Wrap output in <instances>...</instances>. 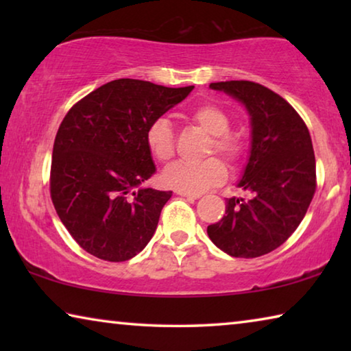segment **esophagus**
Listing matches in <instances>:
<instances>
[{"label":"esophagus","mask_w":351,"mask_h":351,"mask_svg":"<svg viewBox=\"0 0 351 351\" xmlns=\"http://www.w3.org/2000/svg\"><path fill=\"white\" fill-rule=\"evenodd\" d=\"M180 197H184V198H189V199H198L201 195L199 193H187V192H176Z\"/></svg>","instance_id":"esophagus-1"}]
</instances>
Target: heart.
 <instances>
[{
	"mask_svg": "<svg viewBox=\"0 0 351 351\" xmlns=\"http://www.w3.org/2000/svg\"><path fill=\"white\" fill-rule=\"evenodd\" d=\"M192 121L212 134L207 153H219L229 164H237L243 156L245 147L239 136L229 133L230 121L226 112L215 105H201L192 111ZM145 142L150 153L159 161H169L175 154V132L165 117L153 121L147 128ZM228 170L218 158H207L204 161L175 162L164 171V182L178 192L199 193L209 187L221 184Z\"/></svg>",
	"mask_w": 351,
	"mask_h": 351,
	"instance_id": "1",
	"label": "heart"
}]
</instances>
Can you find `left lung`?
<instances>
[{"label":"left lung","instance_id":"1","mask_svg":"<svg viewBox=\"0 0 351 351\" xmlns=\"http://www.w3.org/2000/svg\"><path fill=\"white\" fill-rule=\"evenodd\" d=\"M245 105L251 152L239 187L249 199H226V215L207 226L213 245L232 257L274 251L297 229L316 192V159L305 122L287 100L247 80L210 83Z\"/></svg>","mask_w":351,"mask_h":351}]
</instances>
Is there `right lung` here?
<instances>
[{"instance_id": "obj_1", "label": "right lung", "mask_w": 351, "mask_h": 351, "mask_svg": "<svg viewBox=\"0 0 351 351\" xmlns=\"http://www.w3.org/2000/svg\"><path fill=\"white\" fill-rule=\"evenodd\" d=\"M192 90L119 79L64 116L52 150L51 198L71 237L94 257L125 261L152 240L171 192L142 187L156 171L145 133Z\"/></svg>"}]
</instances>
